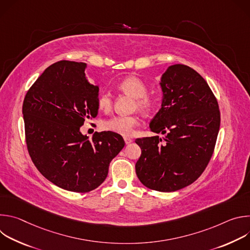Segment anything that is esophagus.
<instances>
[{
	"label": "esophagus",
	"instance_id": "obj_1",
	"mask_svg": "<svg viewBox=\"0 0 250 250\" xmlns=\"http://www.w3.org/2000/svg\"><path fill=\"white\" fill-rule=\"evenodd\" d=\"M124 139H125V145H129V144H131V142H132V139L130 137H125Z\"/></svg>",
	"mask_w": 250,
	"mask_h": 250
}]
</instances>
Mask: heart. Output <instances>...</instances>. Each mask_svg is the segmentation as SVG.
I'll return each mask as SVG.
<instances>
[{
	"label": "heart",
	"instance_id": "heart-1",
	"mask_svg": "<svg viewBox=\"0 0 250 250\" xmlns=\"http://www.w3.org/2000/svg\"><path fill=\"white\" fill-rule=\"evenodd\" d=\"M117 88L123 93L134 99V108L142 114H150L157 106V99L154 96L147 94V85L136 76H127L121 80ZM98 108L103 112H109L113 105V98L110 93H101L97 99ZM139 125L137 116H117L105 120L102 123V127L104 130L114 133L128 136L133 129Z\"/></svg>",
	"mask_w": 250,
	"mask_h": 250
}]
</instances>
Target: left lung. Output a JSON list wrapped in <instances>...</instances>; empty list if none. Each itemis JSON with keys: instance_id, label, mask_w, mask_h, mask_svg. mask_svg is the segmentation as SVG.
<instances>
[{"instance_id": "1", "label": "left lung", "mask_w": 250, "mask_h": 250, "mask_svg": "<svg viewBox=\"0 0 250 250\" xmlns=\"http://www.w3.org/2000/svg\"><path fill=\"white\" fill-rule=\"evenodd\" d=\"M160 86L161 109L149 127L163 137L135 139L141 148L135 172L146 187L174 192L195 182L208 166L220 130L221 114L206 80L187 65L169 66Z\"/></svg>"}]
</instances>
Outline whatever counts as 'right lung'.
<instances>
[{"mask_svg": "<svg viewBox=\"0 0 250 250\" xmlns=\"http://www.w3.org/2000/svg\"><path fill=\"white\" fill-rule=\"evenodd\" d=\"M86 63L58 61L27 91L23 104L25 142L39 171L54 185L87 193L108 176L110 162L125 146L122 135L96 132L92 139L80 127L98 115L99 87L85 75Z\"/></svg>", "mask_w": 250, "mask_h": 250, "instance_id": "right-lung-1", "label": "right lung"}]
</instances>
